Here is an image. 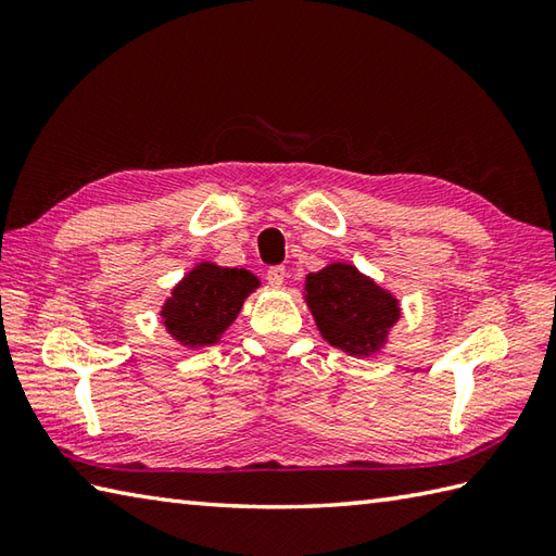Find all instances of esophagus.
<instances>
[{"mask_svg": "<svg viewBox=\"0 0 556 556\" xmlns=\"http://www.w3.org/2000/svg\"><path fill=\"white\" fill-rule=\"evenodd\" d=\"M285 277H287V269L281 267V265H275V267L267 269V281H269L271 287H281V285H285Z\"/></svg>", "mask_w": 556, "mask_h": 556, "instance_id": "obj_1", "label": "esophagus"}]
</instances>
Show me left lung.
<instances>
[{
    "label": "left lung",
    "instance_id": "obj_1",
    "mask_svg": "<svg viewBox=\"0 0 556 556\" xmlns=\"http://www.w3.org/2000/svg\"><path fill=\"white\" fill-rule=\"evenodd\" d=\"M303 299L323 339L349 356H372L384 349L401 317L396 296L351 263H332L311 271Z\"/></svg>",
    "mask_w": 556,
    "mask_h": 556
}]
</instances>
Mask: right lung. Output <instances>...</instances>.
<instances>
[{
    "mask_svg": "<svg viewBox=\"0 0 556 556\" xmlns=\"http://www.w3.org/2000/svg\"><path fill=\"white\" fill-rule=\"evenodd\" d=\"M260 287V279L243 267L198 263L172 289L162 305V325L186 349L217 344L241 313L243 301Z\"/></svg>",
    "mask_w": 556,
    "mask_h": 556,
    "instance_id": "1",
    "label": "right lung"
}]
</instances>
